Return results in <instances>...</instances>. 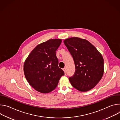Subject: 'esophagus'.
Returning <instances> with one entry per match:
<instances>
[{
	"label": "esophagus",
	"mask_w": 120,
	"mask_h": 120,
	"mask_svg": "<svg viewBox=\"0 0 120 120\" xmlns=\"http://www.w3.org/2000/svg\"><path fill=\"white\" fill-rule=\"evenodd\" d=\"M63 70H64V74H65V75H66V73H67V71H66V68H63Z\"/></svg>",
	"instance_id": "34e87169"
}]
</instances>
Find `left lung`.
Masks as SVG:
<instances>
[{
  "mask_svg": "<svg viewBox=\"0 0 120 120\" xmlns=\"http://www.w3.org/2000/svg\"><path fill=\"white\" fill-rule=\"evenodd\" d=\"M64 43L72 55L75 64V72L69 78L70 82L80 91L90 90L103 75V57L97 49L85 39L71 38L64 40Z\"/></svg>",
  "mask_w": 120,
  "mask_h": 120,
  "instance_id": "left-lung-1",
  "label": "left lung"
}]
</instances>
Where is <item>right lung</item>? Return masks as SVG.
Here are the masks:
<instances>
[{
  "label": "right lung",
  "instance_id": "add662e5",
  "mask_svg": "<svg viewBox=\"0 0 120 120\" xmlns=\"http://www.w3.org/2000/svg\"><path fill=\"white\" fill-rule=\"evenodd\" d=\"M61 42V39H53L38 45L24 63L25 77L31 86L39 92L48 93L54 90L64 74L58 67L56 52Z\"/></svg>",
  "mask_w": 120,
  "mask_h": 120
}]
</instances>
